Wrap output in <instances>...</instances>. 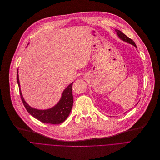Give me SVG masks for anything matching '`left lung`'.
<instances>
[{
  "label": "left lung",
  "mask_w": 160,
  "mask_h": 160,
  "mask_svg": "<svg viewBox=\"0 0 160 160\" xmlns=\"http://www.w3.org/2000/svg\"><path fill=\"white\" fill-rule=\"evenodd\" d=\"M115 31H116V33H117V35L118 37L120 39H121L122 40H123V42H126V43H129V44H131V45H134L136 48H137L136 45L135 44V43L134 42V41H133L132 40H131V38L127 37L125 34H123V33H122V31H120L118 30V29H115ZM138 103H137V104H138Z\"/></svg>",
  "instance_id": "1"
}]
</instances>
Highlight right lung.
<instances>
[{"label": "right lung", "instance_id": "right-lung-1", "mask_svg": "<svg viewBox=\"0 0 160 160\" xmlns=\"http://www.w3.org/2000/svg\"><path fill=\"white\" fill-rule=\"evenodd\" d=\"M17 81L23 105L28 112L33 117L43 123L51 124L61 123L64 122L68 117L72 110L74 101L72 92V86L73 82L63 91L60 100L55 105L48 109L39 110L30 107L24 100L21 91L18 69L17 71Z\"/></svg>", "mask_w": 160, "mask_h": 160}]
</instances>
